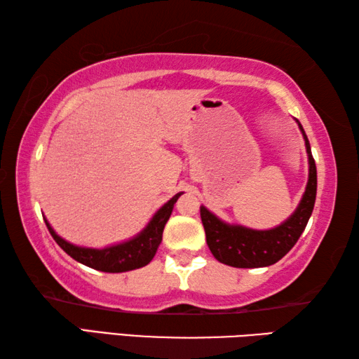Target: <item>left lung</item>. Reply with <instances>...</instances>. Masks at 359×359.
Returning a JSON list of instances; mask_svg holds the SVG:
<instances>
[{"mask_svg":"<svg viewBox=\"0 0 359 359\" xmlns=\"http://www.w3.org/2000/svg\"><path fill=\"white\" fill-rule=\"evenodd\" d=\"M297 121V120H296ZM302 131L309 155V182L299 205L280 226L257 231L244 226L226 224L201 205V220L205 231V241L215 259L233 267H264L277 263L287 255L306 229L312 215L317 196V166L312 156L311 144Z\"/></svg>","mask_w":359,"mask_h":359,"instance_id":"8db88e82","label":"left lung"}]
</instances>
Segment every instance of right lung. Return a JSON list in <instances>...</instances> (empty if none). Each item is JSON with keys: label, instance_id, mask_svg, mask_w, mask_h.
<instances>
[{"label": "right lung", "instance_id": "obj_1", "mask_svg": "<svg viewBox=\"0 0 359 359\" xmlns=\"http://www.w3.org/2000/svg\"><path fill=\"white\" fill-rule=\"evenodd\" d=\"M180 194L182 193L175 194L172 199H169V201L156 212L150 223L147 224V228H145L141 234H137L136 238H133L131 241L123 242V244L106 247L102 248V250L72 245L69 242L60 238L55 231L50 228V224H48L47 220L44 222L47 224L48 233L52 234V238L55 239L57 244L62 247L71 258L79 261V263L102 272H126L139 269V267L149 264L151 258L155 257L158 245H160V242L163 239V229H165V224L169 220V217H171L174 204L177 203Z\"/></svg>", "mask_w": 359, "mask_h": 359}]
</instances>
